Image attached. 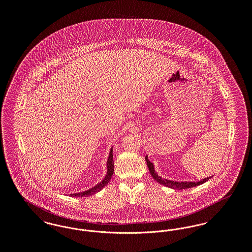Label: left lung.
<instances>
[{
	"label": "left lung",
	"instance_id": "8db88e82",
	"mask_svg": "<svg viewBox=\"0 0 252 252\" xmlns=\"http://www.w3.org/2000/svg\"><path fill=\"white\" fill-rule=\"evenodd\" d=\"M145 160H146V163H147V167L149 169V172L151 174V176L153 177V179L158 181V183L169 187V188H172V189H175V190H183V189H188V188H192V187H195V186H198L200 184H203L204 182H206L207 180H210L211 177H208L207 179H204L203 180H200V181H197V182H191V181H185V182H177V181H172V180H164L160 177L158 176L156 172H155V169H154V165L152 162H150L148 160V158L147 156H145Z\"/></svg>",
	"mask_w": 252,
	"mask_h": 252
}]
</instances>
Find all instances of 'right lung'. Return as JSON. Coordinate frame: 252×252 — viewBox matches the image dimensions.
<instances>
[{
    "label": "right lung",
    "instance_id": "right-lung-1",
    "mask_svg": "<svg viewBox=\"0 0 252 252\" xmlns=\"http://www.w3.org/2000/svg\"><path fill=\"white\" fill-rule=\"evenodd\" d=\"M107 168H108V172L107 175L105 177V179L102 180L100 183H98L96 186L93 187L92 189H89L85 192H77V193H71L70 196H74V197H84V196H89L92 194H94L97 192L101 191L111 179L112 175H113V171H114V162H113V154H112V147L109 151V155H108V162H107Z\"/></svg>",
    "mask_w": 252,
    "mask_h": 252
}]
</instances>
